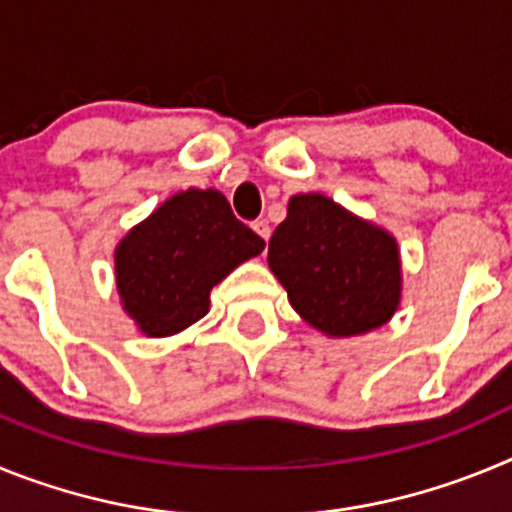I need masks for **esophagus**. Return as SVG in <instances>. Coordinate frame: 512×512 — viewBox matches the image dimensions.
<instances>
[{"label": "esophagus", "instance_id": "1", "mask_svg": "<svg viewBox=\"0 0 512 512\" xmlns=\"http://www.w3.org/2000/svg\"><path fill=\"white\" fill-rule=\"evenodd\" d=\"M253 230H256V233L261 235V238H264V241H269V235H271V228H269V223H266V220H256V223L251 225Z\"/></svg>", "mask_w": 512, "mask_h": 512}]
</instances>
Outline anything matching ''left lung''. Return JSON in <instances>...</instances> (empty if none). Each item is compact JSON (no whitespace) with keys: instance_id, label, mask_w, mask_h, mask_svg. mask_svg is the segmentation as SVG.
Returning a JSON list of instances; mask_svg holds the SVG:
<instances>
[{"instance_id":"1","label":"left lung","mask_w":512,"mask_h":512,"mask_svg":"<svg viewBox=\"0 0 512 512\" xmlns=\"http://www.w3.org/2000/svg\"><path fill=\"white\" fill-rule=\"evenodd\" d=\"M269 269L297 315L330 338L382 328L402 300L395 235L320 192L289 197L269 241Z\"/></svg>"}]
</instances>
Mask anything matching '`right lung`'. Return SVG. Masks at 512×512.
<instances>
[{
    "label": "right lung",
    "mask_w": 512,
    "mask_h": 512,
    "mask_svg": "<svg viewBox=\"0 0 512 512\" xmlns=\"http://www.w3.org/2000/svg\"><path fill=\"white\" fill-rule=\"evenodd\" d=\"M264 246L217 189L171 194L115 246L122 310L148 338L182 333L210 312V289Z\"/></svg>",
    "instance_id": "1"
}]
</instances>
